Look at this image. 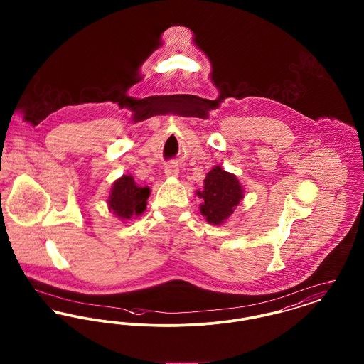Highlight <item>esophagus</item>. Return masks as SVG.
<instances>
[{"label":"esophagus","instance_id":"obj_1","mask_svg":"<svg viewBox=\"0 0 364 364\" xmlns=\"http://www.w3.org/2000/svg\"><path fill=\"white\" fill-rule=\"evenodd\" d=\"M165 176L166 177H177L178 176V168L176 165H168L165 168Z\"/></svg>","mask_w":364,"mask_h":364}]
</instances>
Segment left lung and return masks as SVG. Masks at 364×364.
Listing matches in <instances>:
<instances>
[{
    "instance_id": "8db88e82",
    "label": "left lung",
    "mask_w": 364,
    "mask_h": 364,
    "mask_svg": "<svg viewBox=\"0 0 364 364\" xmlns=\"http://www.w3.org/2000/svg\"><path fill=\"white\" fill-rule=\"evenodd\" d=\"M202 199L200 214L211 225H223L244 199V188L236 174L215 165L203 181V190L196 191Z\"/></svg>"
}]
</instances>
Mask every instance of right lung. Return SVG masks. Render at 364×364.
Returning <instances> with one entry per match:
<instances>
[{"mask_svg": "<svg viewBox=\"0 0 364 364\" xmlns=\"http://www.w3.org/2000/svg\"><path fill=\"white\" fill-rule=\"evenodd\" d=\"M150 192L149 187H139L131 174H122L112 186L107 208L127 223L144 213Z\"/></svg>", "mask_w": 364, "mask_h": 364, "instance_id": "right-lung-1", "label": "right lung"}]
</instances>
